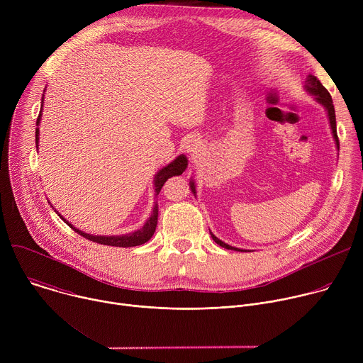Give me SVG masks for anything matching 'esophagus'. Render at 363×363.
<instances>
[{"instance_id": "esophagus-1", "label": "esophagus", "mask_w": 363, "mask_h": 363, "mask_svg": "<svg viewBox=\"0 0 363 363\" xmlns=\"http://www.w3.org/2000/svg\"><path fill=\"white\" fill-rule=\"evenodd\" d=\"M202 147H203V143L201 142L199 138H189L185 142V149L191 155H198L202 150Z\"/></svg>"}]
</instances>
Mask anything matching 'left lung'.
Returning <instances> with one entry per match:
<instances>
[{"label":"left lung","instance_id":"left-lung-1","mask_svg":"<svg viewBox=\"0 0 363 363\" xmlns=\"http://www.w3.org/2000/svg\"><path fill=\"white\" fill-rule=\"evenodd\" d=\"M306 87H307V90H308L310 93H312V94L315 96V99L320 103V105H323L325 109L328 111V116H329L332 133H333V138H335V140H336V146H337V149H339V138H337V132H336V115H335V106H333V100H332L330 93H329V91L326 90V87L320 83V80H319L318 77H315V76H308V79H307V86H306ZM189 184H191L192 192L195 194L194 182H189ZM211 237H213V240H214L218 245H221V247H224V248H227V250L245 251V250H240V248H237V247H231V245L225 244L224 241H221L220 238H217L214 234H211Z\"/></svg>","mask_w":363,"mask_h":363}]
</instances>
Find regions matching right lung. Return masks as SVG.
Here are the masks:
<instances>
[{
    "mask_svg": "<svg viewBox=\"0 0 363 363\" xmlns=\"http://www.w3.org/2000/svg\"><path fill=\"white\" fill-rule=\"evenodd\" d=\"M44 96V94H43ZM44 101V97L41 99V103ZM43 106V105H41ZM40 119H41V111H40V115L37 118V128H35V146H38V123H40ZM186 165H188V161H186V157L185 155H179V157L172 161L168 167L162 168L157 175H155V194H160L164 184L167 182L168 178L174 177V175H181L185 169H186ZM158 201L155 202L153 205V210H152V214L149 217V220L145 223V225L138 230V231H133L130 234H125V235H111V237H106V235H90V234H86L80 230H77L76 227H73L72 224H69L63 217L65 223L73 230L76 231L77 234L83 235L84 238L90 240V241H94L97 244H103V245H112V247H135V245H140V244H145L146 241L150 240V237L153 235L155 230H157V224H158Z\"/></svg>",
    "mask_w": 363,
    "mask_h": 363,
    "instance_id": "add662e5",
    "label": "right lung"
}]
</instances>
